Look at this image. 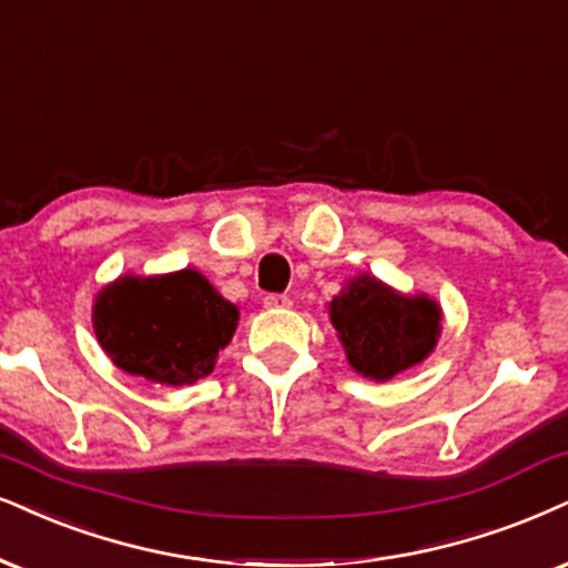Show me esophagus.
Returning a JSON list of instances; mask_svg holds the SVG:
<instances>
[{
	"label": "esophagus",
	"mask_w": 568,
	"mask_h": 568,
	"mask_svg": "<svg viewBox=\"0 0 568 568\" xmlns=\"http://www.w3.org/2000/svg\"><path fill=\"white\" fill-rule=\"evenodd\" d=\"M291 304L293 301L285 293H270V296H264V306L267 308H288Z\"/></svg>",
	"instance_id": "34e87169"
}]
</instances>
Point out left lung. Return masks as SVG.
<instances>
[{
	"label": "left lung",
	"mask_w": 568,
	"mask_h": 568,
	"mask_svg": "<svg viewBox=\"0 0 568 568\" xmlns=\"http://www.w3.org/2000/svg\"><path fill=\"white\" fill-rule=\"evenodd\" d=\"M440 320L437 301L425 293L404 296L372 275L348 280L329 301V322L348 364L377 383L425 362L440 337Z\"/></svg>",
	"instance_id": "left-lung-1"
}]
</instances>
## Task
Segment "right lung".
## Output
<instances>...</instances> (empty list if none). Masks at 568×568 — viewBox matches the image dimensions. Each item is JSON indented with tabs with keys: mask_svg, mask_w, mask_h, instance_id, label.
Returning a JSON list of instances; mask_svg holds the SVG:
<instances>
[{
	"mask_svg": "<svg viewBox=\"0 0 568 568\" xmlns=\"http://www.w3.org/2000/svg\"><path fill=\"white\" fill-rule=\"evenodd\" d=\"M235 325L239 306L191 267L123 275L93 301V333L106 356L128 375L172 387L210 375Z\"/></svg>",
	"mask_w": 568,
	"mask_h": 568,
	"instance_id": "obj_1",
	"label": "right lung"
}]
</instances>
